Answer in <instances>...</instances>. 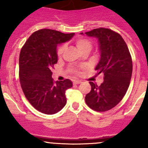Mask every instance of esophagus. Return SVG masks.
I'll return each instance as SVG.
<instances>
[{
	"instance_id": "obj_1",
	"label": "esophagus",
	"mask_w": 148,
	"mask_h": 148,
	"mask_svg": "<svg viewBox=\"0 0 148 148\" xmlns=\"http://www.w3.org/2000/svg\"><path fill=\"white\" fill-rule=\"evenodd\" d=\"M80 83H82V82L79 81V80H76V81L74 82V84H79Z\"/></svg>"
}]
</instances>
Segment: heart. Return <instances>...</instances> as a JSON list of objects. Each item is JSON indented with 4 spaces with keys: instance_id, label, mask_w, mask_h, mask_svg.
<instances>
[{
    "instance_id": "b5f03b06",
    "label": "heart",
    "mask_w": 148,
    "mask_h": 148,
    "mask_svg": "<svg viewBox=\"0 0 148 148\" xmlns=\"http://www.w3.org/2000/svg\"><path fill=\"white\" fill-rule=\"evenodd\" d=\"M75 44L77 47L78 48L79 50L81 52L84 51H90L92 49V43L89 40L86 39L84 38H79L76 40ZM65 49V46L62 45L59 46V48L57 50V54L58 56H62L63 53ZM77 72V71H76Z\"/></svg>"
}]
</instances>
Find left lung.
Here are the masks:
<instances>
[{
  "instance_id": "obj_1",
  "label": "left lung",
  "mask_w": 148,
  "mask_h": 148,
  "mask_svg": "<svg viewBox=\"0 0 148 148\" xmlns=\"http://www.w3.org/2000/svg\"><path fill=\"white\" fill-rule=\"evenodd\" d=\"M85 34L98 39L100 58L95 70L98 74H104L100 86L89 82L92 89L85 102L93 110L105 112L115 107L127 91L132 73V58L122 37L111 29L96 28Z\"/></svg>"
}]
</instances>
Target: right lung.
I'll return each instance as SVG.
<instances>
[{"label": "right lung", "instance_id": "add662e5", "mask_svg": "<svg viewBox=\"0 0 148 148\" xmlns=\"http://www.w3.org/2000/svg\"><path fill=\"white\" fill-rule=\"evenodd\" d=\"M74 33L38 30L25 43L19 56V79L25 97L38 111L53 114L66 104L65 92L72 82L52 79L51 69L57 63V45L69 41Z\"/></svg>", "mask_w": 148, "mask_h": 148}]
</instances>
